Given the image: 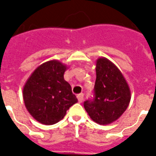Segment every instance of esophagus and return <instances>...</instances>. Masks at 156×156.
Listing matches in <instances>:
<instances>
[{
	"label": "esophagus",
	"instance_id": "esophagus-1",
	"mask_svg": "<svg viewBox=\"0 0 156 156\" xmlns=\"http://www.w3.org/2000/svg\"><path fill=\"white\" fill-rule=\"evenodd\" d=\"M77 98H78V100L79 103H82L83 101V94H79L77 95Z\"/></svg>",
	"mask_w": 156,
	"mask_h": 156
}]
</instances>
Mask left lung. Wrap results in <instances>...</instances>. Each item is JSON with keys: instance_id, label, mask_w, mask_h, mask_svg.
<instances>
[{"instance_id": "left-lung-1", "label": "left lung", "mask_w": 156, "mask_h": 156, "mask_svg": "<svg viewBox=\"0 0 156 156\" xmlns=\"http://www.w3.org/2000/svg\"><path fill=\"white\" fill-rule=\"evenodd\" d=\"M130 101V90L126 80L115 64L107 58H98L94 95L83 103L93 120L108 124L123 115Z\"/></svg>"}]
</instances>
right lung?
I'll use <instances>...</instances> for the list:
<instances>
[{"label": "right lung", "mask_w": 156, "mask_h": 156, "mask_svg": "<svg viewBox=\"0 0 156 156\" xmlns=\"http://www.w3.org/2000/svg\"><path fill=\"white\" fill-rule=\"evenodd\" d=\"M66 66L52 60L32 73L23 88L27 109L35 119L50 125L60 121L78 102L70 84L63 78Z\"/></svg>", "instance_id": "1"}]
</instances>
